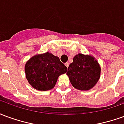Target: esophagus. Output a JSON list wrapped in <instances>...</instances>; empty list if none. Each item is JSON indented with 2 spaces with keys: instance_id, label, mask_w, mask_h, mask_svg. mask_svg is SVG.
Wrapping results in <instances>:
<instances>
[{
  "instance_id": "esophagus-1",
  "label": "esophagus",
  "mask_w": 124,
  "mask_h": 124,
  "mask_svg": "<svg viewBox=\"0 0 124 124\" xmlns=\"http://www.w3.org/2000/svg\"><path fill=\"white\" fill-rule=\"evenodd\" d=\"M65 66H66L67 68H68V66H69V63H68V62L65 63Z\"/></svg>"
}]
</instances>
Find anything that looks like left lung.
Instances as JSON below:
<instances>
[{
	"label": "left lung",
	"mask_w": 124,
	"mask_h": 124,
	"mask_svg": "<svg viewBox=\"0 0 124 124\" xmlns=\"http://www.w3.org/2000/svg\"><path fill=\"white\" fill-rule=\"evenodd\" d=\"M100 71V65L93 57L78 54L74 57L66 74L74 88L80 90H88L98 82Z\"/></svg>",
	"instance_id": "obj_1"
}]
</instances>
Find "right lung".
I'll use <instances>...</instances> for the list:
<instances>
[{
	"instance_id": "add662e5",
	"label": "right lung",
	"mask_w": 124,
	"mask_h": 124,
	"mask_svg": "<svg viewBox=\"0 0 124 124\" xmlns=\"http://www.w3.org/2000/svg\"><path fill=\"white\" fill-rule=\"evenodd\" d=\"M67 70L58 57L48 52L32 57L25 65L26 77L29 84L41 91L53 88L58 76Z\"/></svg>"
}]
</instances>
